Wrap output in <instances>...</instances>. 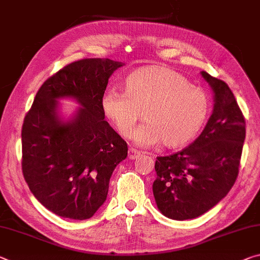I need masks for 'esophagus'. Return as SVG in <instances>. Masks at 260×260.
<instances>
[{
  "label": "esophagus",
  "instance_id": "34e87169",
  "mask_svg": "<svg viewBox=\"0 0 260 260\" xmlns=\"http://www.w3.org/2000/svg\"><path fill=\"white\" fill-rule=\"evenodd\" d=\"M140 155H141V152H140L139 150L134 149V148H129V150H128L129 159H137L138 157H140Z\"/></svg>",
  "mask_w": 260,
  "mask_h": 260
}]
</instances>
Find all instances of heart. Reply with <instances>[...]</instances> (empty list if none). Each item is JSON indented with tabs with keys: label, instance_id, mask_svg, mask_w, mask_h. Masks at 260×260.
Here are the masks:
<instances>
[{
	"label": "heart",
	"instance_id": "1",
	"mask_svg": "<svg viewBox=\"0 0 260 260\" xmlns=\"http://www.w3.org/2000/svg\"><path fill=\"white\" fill-rule=\"evenodd\" d=\"M102 110L123 138H131L142 113L146 121L133 135L138 146L162 141L163 146L177 148L199 133L209 112V98L182 74L151 64L127 76L125 93L109 90L103 94Z\"/></svg>",
	"mask_w": 260,
	"mask_h": 260
}]
</instances>
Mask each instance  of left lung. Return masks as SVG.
Segmentation results:
<instances>
[{"instance_id":"left-lung-1","label":"left lung","mask_w":260,"mask_h":260,"mask_svg":"<svg viewBox=\"0 0 260 260\" xmlns=\"http://www.w3.org/2000/svg\"><path fill=\"white\" fill-rule=\"evenodd\" d=\"M214 106L205 128L182 151L157 157L152 184L156 205L172 220L203 215L228 194L236 182L245 139V120L225 82L201 72Z\"/></svg>"}]
</instances>
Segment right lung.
Wrapping results in <instances>:
<instances>
[{
	"label": "right lung",
	"instance_id": "add662e5",
	"mask_svg": "<svg viewBox=\"0 0 260 260\" xmlns=\"http://www.w3.org/2000/svg\"><path fill=\"white\" fill-rule=\"evenodd\" d=\"M122 62L75 61L44 82L22 128V169L37 200L73 220L90 219L108 197L115 167L127 157V143L104 120L102 97ZM80 107L64 119L58 101Z\"/></svg>",
	"mask_w": 260,
	"mask_h": 260
}]
</instances>
